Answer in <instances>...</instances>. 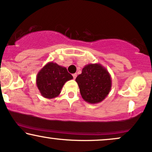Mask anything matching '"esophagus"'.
<instances>
[{
  "label": "esophagus",
  "instance_id": "esophagus-1",
  "mask_svg": "<svg viewBox=\"0 0 152 152\" xmlns=\"http://www.w3.org/2000/svg\"><path fill=\"white\" fill-rule=\"evenodd\" d=\"M76 76H77V74H73V77H74V79L76 78Z\"/></svg>",
  "mask_w": 152,
  "mask_h": 152
}]
</instances>
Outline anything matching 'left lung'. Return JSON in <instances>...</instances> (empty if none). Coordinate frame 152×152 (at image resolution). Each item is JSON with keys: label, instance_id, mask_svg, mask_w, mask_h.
I'll list each match as a JSON object with an SVG mask.
<instances>
[{"label": "left lung", "instance_id": "8db88e82", "mask_svg": "<svg viewBox=\"0 0 152 152\" xmlns=\"http://www.w3.org/2000/svg\"><path fill=\"white\" fill-rule=\"evenodd\" d=\"M76 81L83 99L91 104L103 101L112 87L110 74L100 64L86 65Z\"/></svg>", "mask_w": 152, "mask_h": 152}]
</instances>
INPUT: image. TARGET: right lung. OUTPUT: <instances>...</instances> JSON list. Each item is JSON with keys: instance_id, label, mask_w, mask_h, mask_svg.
Masks as SVG:
<instances>
[{"instance_id": "obj_1", "label": "right lung", "mask_w": 152, "mask_h": 152, "mask_svg": "<svg viewBox=\"0 0 152 152\" xmlns=\"http://www.w3.org/2000/svg\"><path fill=\"white\" fill-rule=\"evenodd\" d=\"M71 79L72 75L67 71L66 67L51 61L38 72L36 83L42 96L52 99L58 96L66 82Z\"/></svg>"}]
</instances>
